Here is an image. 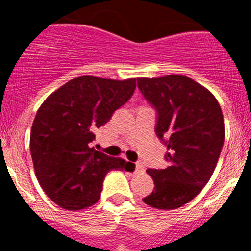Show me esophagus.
Here are the masks:
<instances>
[{"label":"esophagus","mask_w":251,"mask_h":251,"mask_svg":"<svg viewBox=\"0 0 251 251\" xmlns=\"http://www.w3.org/2000/svg\"><path fill=\"white\" fill-rule=\"evenodd\" d=\"M136 172H145V166L142 162H137L136 163Z\"/></svg>","instance_id":"obj_1"}]
</instances>
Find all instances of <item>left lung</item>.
Instances as JSON below:
<instances>
[{
  "mask_svg": "<svg viewBox=\"0 0 251 251\" xmlns=\"http://www.w3.org/2000/svg\"><path fill=\"white\" fill-rule=\"evenodd\" d=\"M137 84L156 110V134L168 150L167 167L147 170L154 188L143 202L178 208L200 194L214 174L225 139L223 112L214 95L187 76L138 77Z\"/></svg>",
  "mask_w": 251,
  "mask_h": 251,
  "instance_id": "1",
  "label": "left lung"
}]
</instances>
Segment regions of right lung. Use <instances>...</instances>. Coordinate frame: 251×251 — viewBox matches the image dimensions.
Here are the masks:
<instances>
[{
	"mask_svg": "<svg viewBox=\"0 0 251 251\" xmlns=\"http://www.w3.org/2000/svg\"><path fill=\"white\" fill-rule=\"evenodd\" d=\"M136 79L80 76L64 84L41 104L32 123L30 151L44 192L60 207L81 210L100 197L105 175L129 162L95 151V129L127 103Z\"/></svg>",
	"mask_w": 251,
	"mask_h": 251,
	"instance_id": "add662e5",
	"label": "right lung"
}]
</instances>
